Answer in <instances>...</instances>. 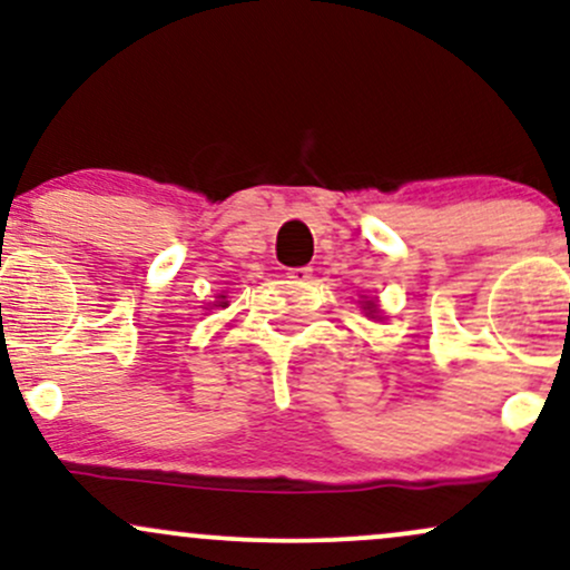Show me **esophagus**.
<instances>
[{
  "label": "esophagus",
  "instance_id": "1",
  "mask_svg": "<svg viewBox=\"0 0 570 570\" xmlns=\"http://www.w3.org/2000/svg\"><path fill=\"white\" fill-rule=\"evenodd\" d=\"M313 271L311 267H292L289 273H286V278L292 281V284H305V281H311Z\"/></svg>",
  "mask_w": 570,
  "mask_h": 570
}]
</instances>
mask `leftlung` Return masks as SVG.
Listing matches in <instances>:
<instances>
[{
    "label": "left lung",
    "instance_id": "1",
    "mask_svg": "<svg viewBox=\"0 0 570 570\" xmlns=\"http://www.w3.org/2000/svg\"><path fill=\"white\" fill-rule=\"evenodd\" d=\"M364 313H367V316H375V313H377V307H375V303H372V299H367V305H364Z\"/></svg>",
    "mask_w": 570,
    "mask_h": 570
}]
</instances>
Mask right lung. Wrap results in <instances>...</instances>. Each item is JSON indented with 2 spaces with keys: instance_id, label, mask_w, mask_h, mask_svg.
I'll use <instances>...</instances> for the list:
<instances>
[{
  "instance_id": "add662e5",
  "label": "right lung",
  "mask_w": 570,
  "mask_h": 570,
  "mask_svg": "<svg viewBox=\"0 0 570 570\" xmlns=\"http://www.w3.org/2000/svg\"><path fill=\"white\" fill-rule=\"evenodd\" d=\"M219 305H222V307H225V305H227V303H219Z\"/></svg>"
}]
</instances>
